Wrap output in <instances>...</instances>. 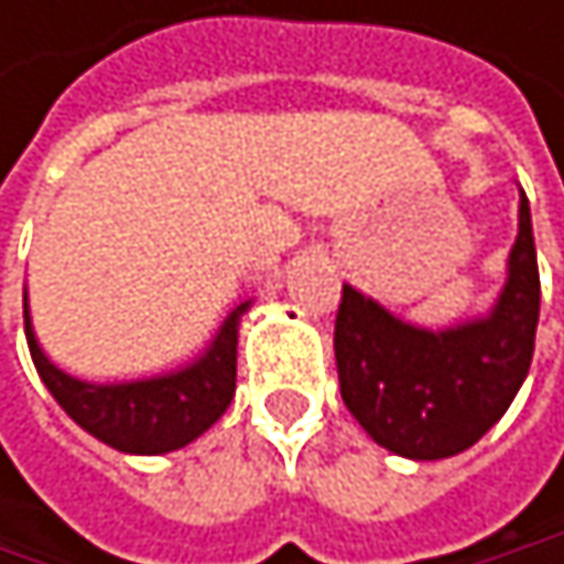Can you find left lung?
I'll use <instances>...</instances> for the list:
<instances>
[{
	"instance_id": "left-lung-1",
	"label": "left lung",
	"mask_w": 564,
	"mask_h": 564,
	"mask_svg": "<svg viewBox=\"0 0 564 564\" xmlns=\"http://www.w3.org/2000/svg\"><path fill=\"white\" fill-rule=\"evenodd\" d=\"M535 323L539 264L529 198L519 192V235L490 313L424 329L343 283L333 336L343 401L362 431L398 457H454L507 414L529 376Z\"/></svg>"
}]
</instances>
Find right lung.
I'll list each match as a JSON object with an SVG mask.
<instances>
[{"label": "right lung", "instance_id": "obj_1", "mask_svg": "<svg viewBox=\"0 0 564 564\" xmlns=\"http://www.w3.org/2000/svg\"><path fill=\"white\" fill-rule=\"evenodd\" d=\"M29 300V296H25ZM251 303H241L228 313L212 346L178 372H166L156 379H137L120 386H97L67 376L42 352L29 303H25V336L32 362L55 394V401L67 411L74 424L104 441L120 454H170L195 437H202L231 404L235 376H238V329L241 316Z\"/></svg>", "mask_w": 564, "mask_h": 564}]
</instances>
